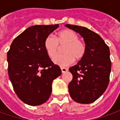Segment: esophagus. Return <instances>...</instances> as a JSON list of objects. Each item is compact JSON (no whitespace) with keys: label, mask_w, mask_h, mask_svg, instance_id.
Segmentation results:
<instances>
[{"label":"esophagus","mask_w":120,"mask_h":120,"mask_svg":"<svg viewBox=\"0 0 120 120\" xmlns=\"http://www.w3.org/2000/svg\"><path fill=\"white\" fill-rule=\"evenodd\" d=\"M61 72L62 73H65V72L67 71V68H65V67H61Z\"/></svg>","instance_id":"esophagus-1"}]
</instances>
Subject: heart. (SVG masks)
I'll list each match as a JSON object with an SVG mask.
<instances>
[{
  "label": "heart",
  "mask_w": 120,
  "mask_h": 120,
  "mask_svg": "<svg viewBox=\"0 0 120 120\" xmlns=\"http://www.w3.org/2000/svg\"><path fill=\"white\" fill-rule=\"evenodd\" d=\"M63 55L56 56L59 46H63ZM44 48L49 57L53 59V62L60 66H67L75 61H80L85 56L86 45L73 30L65 29L59 32L55 38L49 35L44 41Z\"/></svg>",
  "instance_id": "b5f03b06"
}]
</instances>
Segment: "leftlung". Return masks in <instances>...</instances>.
Returning <instances> with one entry per match:
<instances>
[{
    "mask_svg": "<svg viewBox=\"0 0 120 120\" xmlns=\"http://www.w3.org/2000/svg\"><path fill=\"white\" fill-rule=\"evenodd\" d=\"M83 38L84 57L69 70L73 79L68 88L70 96L79 104H91L103 94L109 81L112 63L109 49L98 34L83 26L65 25Z\"/></svg>",
    "mask_w": 120,
    "mask_h": 120,
    "instance_id": "obj_1",
    "label": "left lung"
}]
</instances>
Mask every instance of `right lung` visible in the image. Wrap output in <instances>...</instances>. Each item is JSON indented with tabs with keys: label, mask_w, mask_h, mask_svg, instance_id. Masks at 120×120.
<instances>
[{
	"label": "right lung",
	"mask_w": 120,
	"mask_h": 120,
	"mask_svg": "<svg viewBox=\"0 0 120 120\" xmlns=\"http://www.w3.org/2000/svg\"><path fill=\"white\" fill-rule=\"evenodd\" d=\"M59 25H35L26 29L12 41L7 53L8 73L18 98L29 105L46 102L52 91V83L61 75L44 48L46 37Z\"/></svg>",
	"instance_id": "right-lung-1"
}]
</instances>
